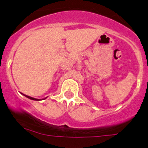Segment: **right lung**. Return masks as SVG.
Instances as JSON below:
<instances>
[{"label": "right lung", "mask_w": 148, "mask_h": 148, "mask_svg": "<svg viewBox=\"0 0 148 148\" xmlns=\"http://www.w3.org/2000/svg\"><path fill=\"white\" fill-rule=\"evenodd\" d=\"M23 94V96H25V97H27V98H28V99H31V100H34V101H40V100H41V99H35V98H32V97H31V96H27V95H25V94ZM47 99V97L45 98V99Z\"/></svg>", "instance_id": "add662e5"}]
</instances>
